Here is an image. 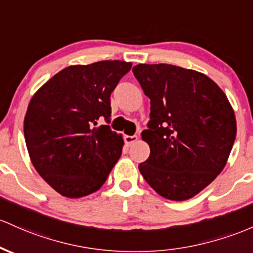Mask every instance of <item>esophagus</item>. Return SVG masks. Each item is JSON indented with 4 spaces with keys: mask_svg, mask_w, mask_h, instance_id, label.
Returning <instances> with one entry per match:
<instances>
[{
    "mask_svg": "<svg viewBox=\"0 0 253 253\" xmlns=\"http://www.w3.org/2000/svg\"><path fill=\"white\" fill-rule=\"evenodd\" d=\"M124 140H125V144H126L127 146H131L134 143H137L138 137L137 135H125Z\"/></svg>",
    "mask_w": 253,
    "mask_h": 253,
    "instance_id": "34e87169",
    "label": "esophagus"
}]
</instances>
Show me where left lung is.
<instances>
[{
	"mask_svg": "<svg viewBox=\"0 0 253 253\" xmlns=\"http://www.w3.org/2000/svg\"><path fill=\"white\" fill-rule=\"evenodd\" d=\"M132 71L151 104L141 175L165 198H192L226 166L237 135L232 105L215 82L192 69L140 63Z\"/></svg>",
	"mask_w": 253,
	"mask_h": 253,
	"instance_id": "8db88e82",
	"label": "left lung"
}]
</instances>
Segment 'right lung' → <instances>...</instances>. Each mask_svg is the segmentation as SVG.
Instances as JSON below:
<instances>
[{"instance_id": "obj_1", "label": "right lung", "mask_w": 253, "mask_h": 253, "mask_svg": "<svg viewBox=\"0 0 253 253\" xmlns=\"http://www.w3.org/2000/svg\"><path fill=\"white\" fill-rule=\"evenodd\" d=\"M131 62L99 61L55 74L27 108L24 134L38 174L56 192L80 198L96 192L121 156L122 135L109 125L110 95Z\"/></svg>"}]
</instances>
